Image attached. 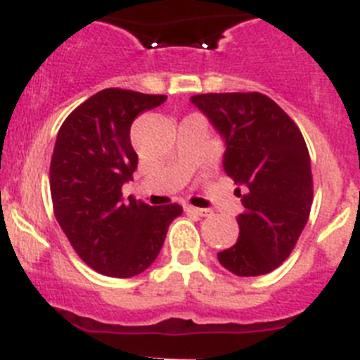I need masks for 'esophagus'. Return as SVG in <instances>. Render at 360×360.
Instances as JSON below:
<instances>
[{
    "label": "esophagus",
    "instance_id": "1",
    "mask_svg": "<svg viewBox=\"0 0 360 360\" xmlns=\"http://www.w3.org/2000/svg\"><path fill=\"white\" fill-rule=\"evenodd\" d=\"M186 211L187 213L198 214V217H210V213H211L210 210H200V207H193V205H187Z\"/></svg>",
    "mask_w": 360,
    "mask_h": 360
}]
</instances>
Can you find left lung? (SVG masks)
<instances>
[{
  "label": "left lung",
  "instance_id": "8db88e82",
  "mask_svg": "<svg viewBox=\"0 0 360 360\" xmlns=\"http://www.w3.org/2000/svg\"><path fill=\"white\" fill-rule=\"evenodd\" d=\"M226 140L224 169L242 196L236 244L218 262L238 276L273 271L295 250L313 204L309 153L300 129L262 92H210L191 98Z\"/></svg>",
  "mask_w": 360,
  "mask_h": 360
}]
</instances>
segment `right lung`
I'll return each instance as SVG.
<instances>
[{
  "mask_svg": "<svg viewBox=\"0 0 360 360\" xmlns=\"http://www.w3.org/2000/svg\"><path fill=\"white\" fill-rule=\"evenodd\" d=\"M164 94L103 89L85 100L58 131L51 160L52 210L72 250L89 268L129 278L158 257L169 224L182 205L150 207L122 186L133 180L138 155L131 124L142 110L158 107Z\"/></svg>",
  "mask_w": 360,
  "mask_h": 360,
  "instance_id": "right-lung-1",
  "label": "right lung"
}]
</instances>
